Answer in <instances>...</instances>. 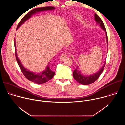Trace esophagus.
I'll list each match as a JSON object with an SVG mask.
<instances>
[{
  "label": "esophagus",
  "instance_id": "34e87169",
  "mask_svg": "<svg viewBox=\"0 0 125 125\" xmlns=\"http://www.w3.org/2000/svg\"><path fill=\"white\" fill-rule=\"evenodd\" d=\"M66 54H62L60 57V60L61 61H63L64 60H65V59L66 58Z\"/></svg>",
  "mask_w": 125,
  "mask_h": 125
}]
</instances>
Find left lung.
Returning a JSON list of instances; mask_svg holds the SVG:
<instances>
[{
	"instance_id": "8db88e82",
	"label": "left lung",
	"mask_w": 125,
	"mask_h": 125,
	"mask_svg": "<svg viewBox=\"0 0 125 125\" xmlns=\"http://www.w3.org/2000/svg\"><path fill=\"white\" fill-rule=\"evenodd\" d=\"M94 18L96 22V24L99 25L100 28L105 32L106 33V42L108 45V37H107V32L106 30L105 27L102 21V20L100 19V18L98 16L97 14L96 13L94 14ZM106 63V61L105 63H104L103 65L101 67V68L97 71L94 74H93L91 75L88 76H85L83 75L81 73V71L78 69V67H77L76 69L74 70V71L73 73V76L74 78L75 79L76 81H77L80 83L83 84V85H88L91 84L94 82H95L98 78H99V76L102 73L103 71L104 70L105 65Z\"/></svg>"
}]
</instances>
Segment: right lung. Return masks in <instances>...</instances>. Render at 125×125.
Instances as JSON below:
<instances>
[{
  "label": "right lung",
  "instance_id": "1",
  "mask_svg": "<svg viewBox=\"0 0 125 125\" xmlns=\"http://www.w3.org/2000/svg\"><path fill=\"white\" fill-rule=\"evenodd\" d=\"M55 8H56L55 7H52V6H46V7H43L37 8L31 10L23 18L22 20L20 21V22L19 23L17 27V30L23 24H24L27 20L30 19L31 17V16H32L33 15L42 11H52V10H54ZM14 45H15V56H16V60L17 61L18 64L22 71V72L28 80L35 83L42 84L51 80L53 77H54L55 75V72H53L52 70H51V69L48 66V65H49V63H48V65L47 66L45 70L42 71V72H41L39 73L31 72V71H29L27 69L25 68L21 63V61L19 60V58L18 57V56L17 54L15 40L14 41Z\"/></svg>",
  "mask_w": 125,
  "mask_h": 125
}]
</instances>
